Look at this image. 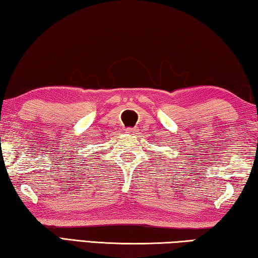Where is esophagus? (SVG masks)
<instances>
[{
	"label": "esophagus",
	"instance_id": "esophagus-1",
	"mask_svg": "<svg viewBox=\"0 0 258 258\" xmlns=\"http://www.w3.org/2000/svg\"><path fill=\"white\" fill-rule=\"evenodd\" d=\"M126 131V133H128V134H131V135H134V134H137L138 133V128H126L125 130Z\"/></svg>",
	"mask_w": 258,
	"mask_h": 258
}]
</instances>
